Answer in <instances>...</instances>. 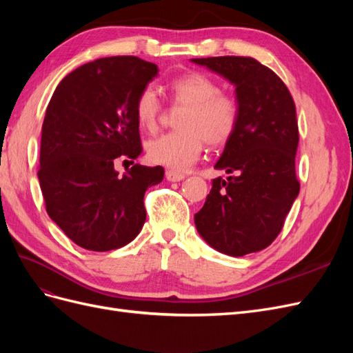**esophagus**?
<instances>
[{"label":"esophagus","mask_w":353,"mask_h":353,"mask_svg":"<svg viewBox=\"0 0 353 353\" xmlns=\"http://www.w3.org/2000/svg\"><path fill=\"white\" fill-rule=\"evenodd\" d=\"M185 178L184 174H179L176 170H166V179L169 183H179V181H183Z\"/></svg>","instance_id":"obj_1"}]
</instances>
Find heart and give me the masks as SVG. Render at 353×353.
I'll use <instances>...</instances> for the list:
<instances>
[{"instance_id":"1","label":"heart","mask_w":353,"mask_h":353,"mask_svg":"<svg viewBox=\"0 0 353 353\" xmlns=\"http://www.w3.org/2000/svg\"><path fill=\"white\" fill-rule=\"evenodd\" d=\"M170 99L184 105L176 121L179 131L148 141L147 157L154 165L184 172L209 145H222L236 132L239 104L232 95L219 91V85L200 72H190L169 82ZM160 105L157 92L147 87L138 94L135 117L141 130L153 132L157 128Z\"/></svg>"}]
</instances>
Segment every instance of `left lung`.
<instances>
[{
  "mask_svg": "<svg viewBox=\"0 0 353 353\" xmlns=\"http://www.w3.org/2000/svg\"><path fill=\"white\" fill-rule=\"evenodd\" d=\"M236 87L239 123L215 163L234 174L212 181L194 215L201 239L228 256L263 250L283 230L299 190L296 105L284 82L252 57L191 59Z\"/></svg>",
  "mask_w": 353,
  "mask_h": 353,
  "instance_id": "obj_1",
  "label": "left lung"
}]
</instances>
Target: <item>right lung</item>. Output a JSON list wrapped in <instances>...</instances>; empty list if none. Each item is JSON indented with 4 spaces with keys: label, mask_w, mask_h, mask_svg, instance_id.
Returning <instances> with one entry per match:
<instances>
[{
    "label": "right lung",
    "mask_w": 353,
    "mask_h": 353,
    "mask_svg": "<svg viewBox=\"0 0 353 353\" xmlns=\"http://www.w3.org/2000/svg\"><path fill=\"white\" fill-rule=\"evenodd\" d=\"M157 72L134 56L99 59L63 78L48 103L39 185L48 216L83 249L131 243L145 222V190L162 183V166L114 169L117 159L143 152L135 101Z\"/></svg>",
    "instance_id": "right-lung-1"
}]
</instances>
